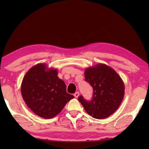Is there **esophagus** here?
<instances>
[{"label": "esophagus", "instance_id": "obj_1", "mask_svg": "<svg viewBox=\"0 0 149 149\" xmlns=\"http://www.w3.org/2000/svg\"><path fill=\"white\" fill-rule=\"evenodd\" d=\"M79 91H77V92H75L74 93V97L75 98H77L79 97Z\"/></svg>", "mask_w": 149, "mask_h": 149}]
</instances>
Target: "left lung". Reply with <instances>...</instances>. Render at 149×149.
I'll return each instance as SVG.
<instances>
[{
  "instance_id": "obj_1",
  "label": "left lung",
  "mask_w": 149,
  "mask_h": 149,
  "mask_svg": "<svg viewBox=\"0 0 149 149\" xmlns=\"http://www.w3.org/2000/svg\"><path fill=\"white\" fill-rule=\"evenodd\" d=\"M84 77L93 88V98L88 101L79 96V101L93 118H107L118 108L124 97L122 79L115 70L101 63L85 70Z\"/></svg>"
}]
</instances>
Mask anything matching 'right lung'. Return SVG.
<instances>
[{
  "label": "right lung",
  "instance_id": "obj_1",
  "mask_svg": "<svg viewBox=\"0 0 149 149\" xmlns=\"http://www.w3.org/2000/svg\"><path fill=\"white\" fill-rule=\"evenodd\" d=\"M21 93L31 110L45 119L56 116L74 98L66 92V84L58 77V70L49 68L44 63L27 71L22 82Z\"/></svg>",
  "mask_w": 149,
  "mask_h": 149
}]
</instances>
